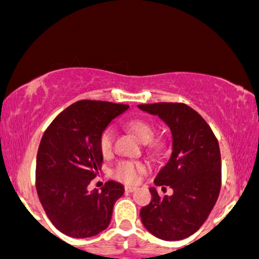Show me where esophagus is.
Segmentation results:
<instances>
[{
  "instance_id": "esophagus-1",
  "label": "esophagus",
  "mask_w": 259,
  "mask_h": 259,
  "mask_svg": "<svg viewBox=\"0 0 259 259\" xmlns=\"http://www.w3.org/2000/svg\"><path fill=\"white\" fill-rule=\"evenodd\" d=\"M136 186H130V185H127V186H124V190H126V193H133V191L136 190Z\"/></svg>"
}]
</instances>
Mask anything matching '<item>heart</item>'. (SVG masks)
Segmentation results:
<instances>
[{
	"mask_svg": "<svg viewBox=\"0 0 259 259\" xmlns=\"http://www.w3.org/2000/svg\"><path fill=\"white\" fill-rule=\"evenodd\" d=\"M126 128L132 132L142 143H151L154 137V127L149 122L143 119H133L126 123ZM113 143H115V132L111 127H108L100 136V149L102 154L110 155L113 152ZM148 170L147 164L136 160H119L113 169V177L127 184H136L140 182L141 177Z\"/></svg>",
	"mask_w": 259,
	"mask_h": 259,
	"instance_id": "1",
	"label": "heart"
}]
</instances>
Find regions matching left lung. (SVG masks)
<instances>
[{
  "label": "left lung",
  "instance_id": "1",
  "mask_svg": "<svg viewBox=\"0 0 259 259\" xmlns=\"http://www.w3.org/2000/svg\"><path fill=\"white\" fill-rule=\"evenodd\" d=\"M158 116L171 133V153L154 180L169 185L173 195L160 197L149 189L151 204L141 208L143 226L164 241L189 237L206 221L221 189V154L219 142L204 118L184 104L160 102L138 105Z\"/></svg>",
  "mask_w": 259,
  "mask_h": 259
}]
</instances>
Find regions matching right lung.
<instances>
[{
    "label": "right lung",
    "instance_id": "1",
    "mask_svg": "<svg viewBox=\"0 0 259 259\" xmlns=\"http://www.w3.org/2000/svg\"><path fill=\"white\" fill-rule=\"evenodd\" d=\"M128 107L77 101L57 116L43 135L37 155V193L49 220L64 235L93 237L110 225L123 185L110 180L101 191H89L88 186L104 160L100 136Z\"/></svg>",
    "mask_w": 259,
    "mask_h": 259
}]
</instances>
